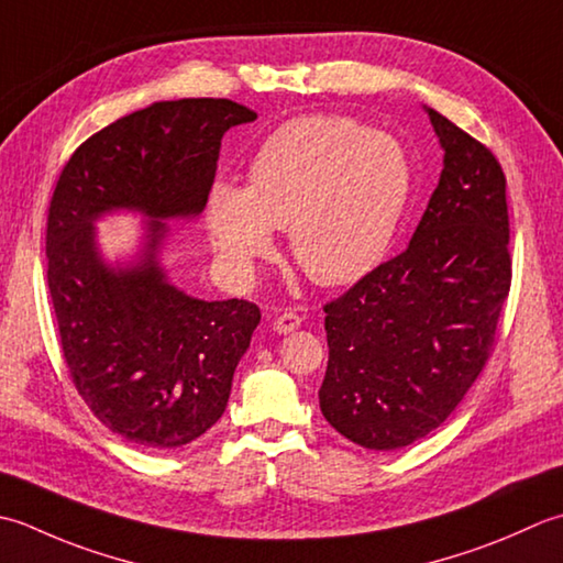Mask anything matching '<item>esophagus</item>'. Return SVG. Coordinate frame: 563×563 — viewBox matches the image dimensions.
Masks as SVG:
<instances>
[{
  "instance_id": "1",
  "label": "esophagus",
  "mask_w": 563,
  "mask_h": 563,
  "mask_svg": "<svg viewBox=\"0 0 563 563\" xmlns=\"http://www.w3.org/2000/svg\"><path fill=\"white\" fill-rule=\"evenodd\" d=\"M301 316L294 313V311H284L277 318H274V330L279 332V335H286V332H294L296 328H301Z\"/></svg>"
}]
</instances>
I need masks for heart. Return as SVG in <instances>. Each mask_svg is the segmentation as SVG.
<instances>
[{"label":"heart","mask_w":563,"mask_h":563,"mask_svg":"<svg viewBox=\"0 0 563 563\" xmlns=\"http://www.w3.org/2000/svg\"><path fill=\"white\" fill-rule=\"evenodd\" d=\"M410 155L391 133L347 117H301L257 147L247 187L218 179L206 225L228 272L245 277L289 231L308 277L335 286L369 274L391 247L412 197Z\"/></svg>","instance_id":"1"}]
</instances>
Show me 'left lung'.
<instances>
[{"mask_svg":"<svg viewBox=\"0 0 563 563\" xmlns=\"http://www.w3.org/2000/svg\"><path fill=\"white\" fill-rule=\"evenodd\" d=\"M426 111L444 167L410 245L323 308L320 410L366 450H400L452 416L488 360L512 279L496 155Z\"/></svg>","mask_w":563,"mask_h":563,"instance_id":"left-lung-1","label":"left lung"}]
</instances>
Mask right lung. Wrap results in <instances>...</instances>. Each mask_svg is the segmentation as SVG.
<instances>
[{"mask_svg": "<svg viewBox=\"0 0 563 563\" xmlns=\"http://www.w3.org/2000/svg\"><path fill=\"white\" fill-rule=\"evenodd\" d=\"M257 113L231 99L155 101L77 147L57 179L45 231L48 289L77 394L137 446L172 450L223 416L260 308L201 301L159 262L169 218L203 211L221 137ZM113 210L146 218L144 247L109 266L93 223Z\"/></svg>", "mask_w": 563, "mask_h": 563, "instance_id": "1", "label": "right lung"}]
</instances>
